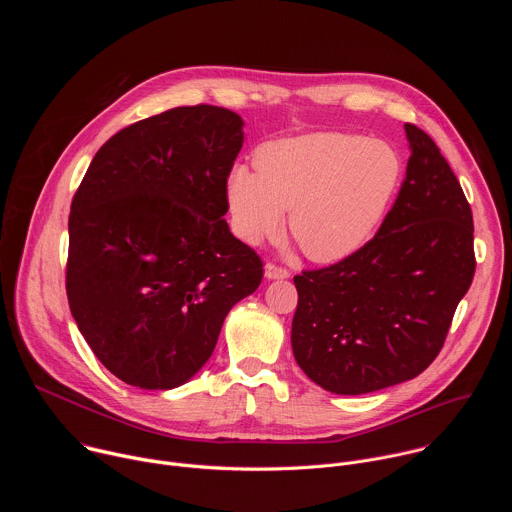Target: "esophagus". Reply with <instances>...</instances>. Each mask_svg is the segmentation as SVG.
<instances>
[{"label": "esophagus", "instance_id": "1", "mask_svg": "<svg viewBox=\"0 0 512 512\" xmlns=\"http://www.w3.org/2000/svg\"><path fill=\"white\" fill-rule=\"evenodd\" d=\"M265 277L267 279H287L289 271L285 267H279L275 263H267L265 265Z\"/></svg>", "mask_w": 512, "mask_h": 512}]
</instances>
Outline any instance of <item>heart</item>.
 Listing matches in <instances>:
<instances>
[{
  "label": "heart",
  "instance_id": "obj_1",
  "mask_svg": "<svg viewBox=\"0 0 512 512\" xmlns=\"http://www.w3.org/2000/svg\"><path fill=\"white\" fill-rule=\"evenodd\" d=\"M255 170L235 168L227 202L237 235L259 245L287 229L316 263L356 253L383 223L403 160L391 143L344 131H314L263 143Z\"/></svg>",
  "mask_w": 512,
  "mask_h": 512
}]
</instances>
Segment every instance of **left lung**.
I'll list each match as a JSON object with an SVG mask.
<instances>
[{"mask_svg":"<svg viewBox=\"0 0 512 512\" xmlns=\"http://www.w3.org/2000/svg\"><path fill=\"white\" fill-rule=\"evenodd\" d=\"M409 162L377 235L350 257L294 277L291 348L336 395L373 393L423 373L470 289L472 210L433 139L405 123Z\"/></svg>","mask_w":512,"mask_h":512,"instance_id":"obj_1","label":"left lung"}]
</instances>
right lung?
Instances as JSON below:
<instances>
[{
    "label": "right lung",
    "mask_w": 512,
    "mask_h": 512,
    "mask_svg": "<svg viewBox=\"0 0 512 512\" xmlns=\"http://www.w3.org/2000/svg\"><path fill=\"white\" fill-rule=\"evenodd\" d=\"M243 125L212 105L137 121L95 154L72 198L70 314L127 385L164 391L190 381L231 308L261 283L259 255L223 218Z\"/></svg>",
    "instance_id": "add662e5"
}]
</instances>
